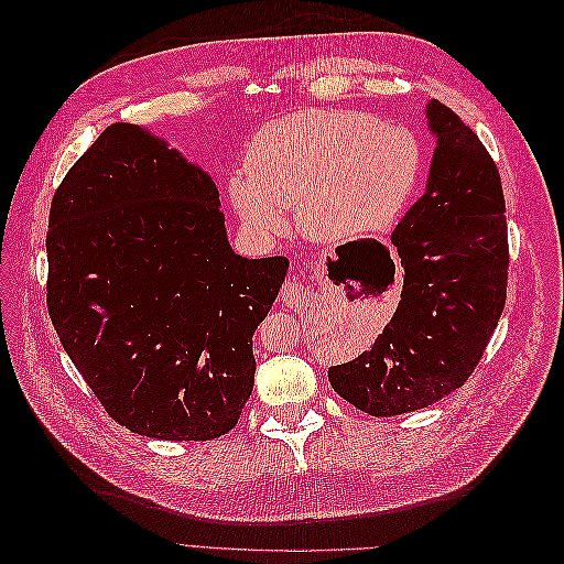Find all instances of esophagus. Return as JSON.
Segmentation results:
<instances>
[{"label":"esophagus","mask_w":564,"mask_h":564,"mask_svg":"<svg viewBox=\"0 0 564 564\" xmlns=\"http://www.w3.org/2000/svg\"><path fill=\"white\" fill-rule=\"evenodd\" d=\"M311 270L315 272V278H319L322 272H324L322 263H311ZM282 301L286 305H292V308H299L301 301H303V286L299 282H294V280L284 282V286H282Z\"/></svg>","instance_id":"obj_1"}]
</instances>
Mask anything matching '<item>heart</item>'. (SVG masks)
I'll return each instance as SVG.
<instances>
[{
  "instance_id": "heart-1",
  "label": "heart",
  "mask_w": 564,
  "mask_h": 564,
  "mask_svg": "<svg viewBox=\"0 0 564 564\" xmlns=\"http://www.w3.org/2000/svg\"><path fill=\"white\" fill-rule=\"evenodd\" d=\"M245 169L228 181V197L251 235H278L282 212H296L305 235L338 242L398 224L423 176V145L404 124L315 108L268 122Z\"/></svg>"
}]
</instances>
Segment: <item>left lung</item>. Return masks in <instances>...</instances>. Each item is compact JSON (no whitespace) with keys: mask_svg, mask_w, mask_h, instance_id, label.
<instances>
[{"mask_svg":"<svg viewBox=\"0 0 564 564\" xmlns=\"http://www.w3.org/2000/svg\"><path fill=\"white\" fill-rule=\"evenodd\" d=\"M425 115L437 139L429 185L390 237L404 268L400 305L369 350L329 369L338 395L371 416L416 412L464 386L506 305L499 169L445 104L431 100Z\"/></svg>","mask_w":564,"mask_h":564,"instance_id":"1","label":"left lung"}]
</instances>
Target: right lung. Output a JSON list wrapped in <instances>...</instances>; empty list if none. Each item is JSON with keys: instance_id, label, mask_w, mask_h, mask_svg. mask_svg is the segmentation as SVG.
<instances>
[{"instance_id": "add662e5", "label": "right lung", "mask_w": 564, "mask_h": 564, "mask_svg": "<svg viewBox=\"0 0 564 564\" xmlns=\"http://www.w3.org/2000/svg\"><path fill=\"white\" fill-rule=\"evenodd\" d=\"M216 183L135 124L65 174L46 232V305L73 365L131 433L214 440L251 395V338L289 259H242Z\"/></svg>"}]
</instances>
